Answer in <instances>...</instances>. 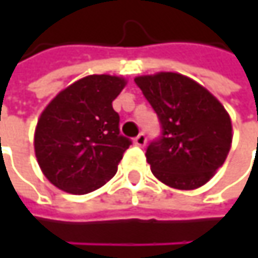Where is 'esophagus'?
<instances>
[{"label": "esophagus", "mask_w": 258, "mask_h": 258, "mask_svg": "<svg viewBox=\"0 0 258 258\" xmlns=\"http://www.w3.org/2000/svg\"><path fill=\"white\" fill-rule=\"evenodd\" d=\"M134 143H136L137 146H145V145H146V136H145V133L137 134V136L134 137Z\"/></svg>", "instance_id": "1"}]
</instances>
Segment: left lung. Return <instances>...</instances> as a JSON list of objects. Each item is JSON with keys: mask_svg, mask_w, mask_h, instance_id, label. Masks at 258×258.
<instances>
[{"mask_svg": "<svg viewBox=\"0 0 258 258\" xmlns=\"http://www.w3.org/2000/svg\"><path fill=\"white\" fill-rule=\"evenodd\" d=\"M134 82L161 125V136L146 148L154 176L178 189L206 183L230 151L232 121L226 109L202 85L178 73Z\"/></svg>", "mask_w": 258, "mask_h": 258, "instance_id": "left-lung-1", "label": "left lung"}]
</instances>
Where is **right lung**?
I'll return each mask as SVG.
<instances>
[{
  "label": "right lung",
  "instance_id": "obj_1",
  "mask_svg": "<svg viewBox=\"0 0 258 258\" xmlns=\"http://www.w3.org/2000/svg\"><path fill=\"white\" fill-rule=\"evenodd\" d=\"M116 76H86L61 91L41 113L34 137L44 176L72 194H86L112 179L131 140L119 131L112 101L124 89Z\"/></svg>",
  "mask_w": 258,
  "mask_h": 258
}]
</instances>
